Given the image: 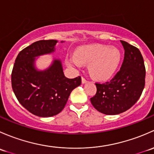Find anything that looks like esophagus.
I'll return each mask as SVG.
<instances>
[{
	"instance_id": "34e87169",
	"label": "esophagus",
	"mask_w": 154,
	"mask_h": 154,
	"mask_svg": "<svg viewBox=\"0 0 154 154\" xmlns=\"http://www.w3.org/2000/svg\"><path fill=\"white\" fill-rule=\"evenodd\" d=\"M87 82H88V80H86V78H84V77H82V83H86Z\"/></svg>"
}]
</instances>
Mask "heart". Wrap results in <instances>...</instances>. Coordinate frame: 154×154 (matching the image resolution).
Instances as JSON below:
<instances>
[{
	"instance_id": "1",
	"label": "heart",
	"mask_w": 154,
	"mask_h": 154,
	"mask_svg": "<svg viewBox=\"0 0 154 154\" xmlns=\"http://www.w3.org/2000/svg\"><path fill=\"white\" fill-rule=\"evenodd\" d=\"M121 61V53L116 48L102 45H87L76 51L70 57L72 67L80 68L82 63L88 65V70L94 78L105 80L110 78L117 69Z\"/></svg>"
}]
</instances>
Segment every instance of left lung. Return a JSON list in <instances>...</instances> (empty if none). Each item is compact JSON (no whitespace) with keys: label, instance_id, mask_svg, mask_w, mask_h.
<instances>
[{"label":"left lung","instance_id":"8db88e82","mask_svg":"<svg viewBox=\"0 0 154 154\" xmlns=\"http://www.w3.org/2000/svg\"><path fill=\"white\" fill-rule=\"evenodd\" d=\"M125 58L120 71L109 82L95 83L97 92L90 99L93 106L105 115H118L136 103L145 83L143 57L137 48L121 41Z\"/></svg>","mask_w":154,"mask_h":154}]
</instances>
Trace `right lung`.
<instances>
[{"instance_id":"add662e5","label":"right lung","mask_w":154,"mask_h":154,"mask_svg":"<svg viewBox=\"0 0 154 154\" xmlns=\"http://www.w3.org/2000/svg\"><path fill=\"white\" fill-rule=\"evenodd\" d=\"M57 40H40L23 49L15 59L12 71V87L17 99L29 112L51 117L64 109L73 89L81 84V77L68 79L62 62L54 59L51 66L40 71L35 57L55 51Z\"/></svg>"}]
</instances>
